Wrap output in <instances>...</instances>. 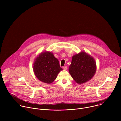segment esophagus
Wrapping results in <instances>:
<instances>
[{
	"instance_id": "1",
	"label": "esophagus",
	"mask_w": 121,
	"mask_h": 121,
	"mask_svg": "<svg viewBox=\"0 0 121 121\" xmlns=\"http://www.w3.org/2000/svg\"><path fill=\"white\" fill-rule=\"evenodd\" d=\"M63 68L64 70H66L67 69V66H64V67H63Z\"/></svg>"
}]
</instances>
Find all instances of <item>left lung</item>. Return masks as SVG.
I'll return each instance as SVG.
<instances>
[{
    "label": "left lung",
    "instance_id": "left-lung-1",
    "mask_svg": "<svg viewBox=\"0 0 121 121\" xmlns=\"http://www.w3.org/2000/svg\"><path fill=\"white\" fill-rule=\"evenodd\" d=\"M96 69L95 59L85 51H81L72 56L68 70L72 78L78 84H82L93 77Z\"/></svg>",
    "mask_w": 121,
    "mask_h": 121
}]
</instances>
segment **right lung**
Segmentation results:
<instances>
[{
  "label": "right lung",
  "mask_w": 121,
  "mask_h": 121,
  "mask_svg": "<svg viewBox=\"0 0 121 121\" xmlns=\"http://www.w3.org/2000/svg\"><path fill=\"white\" fill-rule=\"evenodd\" d=\"M32 68L36 77L48 84L54 82L60 71L63 70L58 59L49 51L41 53L34 59Z\"/></svg>",
  "instance_id": "1"
}]
</instances>
